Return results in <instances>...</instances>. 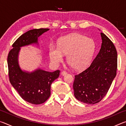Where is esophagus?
Returning a JSON list of instances; mask_svg holds the SVG:
<instances>
[{
    "label": "esophagus",
    "mask_w": 126,
    "mask_h": 126,
    "mask_svg": "<svg viewBox=\"0 0 126 126\" xmlns=\"http://www.w3.org/2000/svg\"><path fill=\"white\" fill-rule=\"evenodd\" d=\"M61 74L62 76H65L66 74H67V72L65 71H62L61 72Z\"/></svg>",
    "instance_id": "obj_1"
}]
</instances>
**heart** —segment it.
I'll list each match as a JSON object with an SVG mask.
<instances>
[{"label":"heart","instance_id":"1","mask_svg":"<svg viewBox=\"0 0 126 126\" xmlns=\"http://www.w3.org/2000/svg\"><path fill=\"white\" fill-rule=\"evenodd\" d=\"M95 50V43L91 38L78 33L62 37L58 46L51 45L49 49L50 59L55 64L63 61V54L74 69L81 70L88 65Z\"/></svg>","mask_w":126,"mask_h":126}]
</instances>
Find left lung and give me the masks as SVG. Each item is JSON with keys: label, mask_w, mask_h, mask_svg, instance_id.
Listing matches in <instances>:
<instances>
[{"label": "left lung", "mask_w": 126, "mask_h": 126, "mask_svg": "<svg viewBox=\"0 0 126 126\" xmlns=\"http://www.w3.org/2000/svg\"><path fill=\"white\" fill-rule=\"evenodd\" d=\"M102 43L90 66L74 76V95L79 101L94 104L107 93L117 74V52L113 42L101 33Z\"/></svg>", "instance_id": "left-lung-1"}]
</instances>
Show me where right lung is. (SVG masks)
<instances>
[{
  "mask_svg": "<svg viewBox=\"0 0 126 126\" xmlns=\"http://www.w3.org/2000/svg\"><path fill=\"white\" fill-rule=\"evenodd\" d=\"M49 29H34L20 36L12 45L8 55L9 80L20 96L33 104L43 103L50 95V86L58 78L60 71L50 72L38 68L33 72L23 71L19 65L18 54L20 47L38 44V38Z\"/></svg>",
  "mask_w": 126,
  "mask_h": 126,
  "instance_id": "obj_1",
  "label": "right lung"
}]
</instances>
